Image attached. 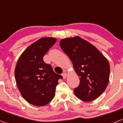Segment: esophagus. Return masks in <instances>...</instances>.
<instances>
[{"instance_id":"34e87169","label":"esophagus","mask_w":123,"mask_h":123,"mask_svg":"<svg viewBox=\"0 0 123 123\" xmlns=\"http://www.w3.org/2000/svg\"><path fill=\"white\" fill-rule=\"evenodd\" d=\"M62 77H63V78L64 79H65L67 77V74L66 73H63L62 74Z\"/></svg>"}]
</instances>
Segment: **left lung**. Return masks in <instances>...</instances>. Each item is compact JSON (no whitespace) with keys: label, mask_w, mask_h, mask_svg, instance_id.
<instances>
[{"label":"left lung","mask_w":123,"mask_h":123,"mask_svg":"<svg viewBox=\"0 0 123 123\" xmlns=\"http://www.w3.org/2000/svg\"><path fill=\"white\" fill-rule=\"evenodd\" d=\"M59 44L79 77V85L74 89V94L83 102L96 100L109 83L110 65L108 59L94 46L78 36L62 39Z\"/></svg>","instance_id":"left-lung-1"}]
</instances>
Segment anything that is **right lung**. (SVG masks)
Listing matches in <instances>:
<instances>
[{"mask_svg":"<svg viewBox=\"0 0 123 123\" xmlns=\"http://www.w3.org/2000/svg\"><path fill=\"white\" fill-rule=\"evenodd\" d=\"M56 41L53 37L39 39L23 52L15 66V81L20 94L28 103L37 106H43L52 100L58 80L63 78L43 61Z\"/></svg>","mask_w":123,"mask_h":123,"instance_id":"1","label":"right lung"}]
</instances>
